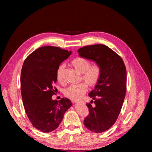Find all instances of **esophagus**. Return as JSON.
<instances>
[{"mask_svg":"<svg viewBox=\"0 0 152 152\" xmlns=\"http://www.w3.org/2000/svg\"><path fill=\"white\" fill-rule=\"evenodd\" d=\"M72 103H77L78 101H77V100H72Z\"/></svg>","mask_w":152,"mask_h":152,"instance_id":"1","label":"esophagus"}]
</instances>
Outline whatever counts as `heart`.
Masks as SVG:
<instances>
[{
    "label": "heart",
    "instance_id": "1",
    "mask_svg": "<svg viewBox=\"0 0 152 152\" xmlns=\"http://www.w3.org/2000/svg\"><path fill=\"white\" fill-rule=\"evenodd\" d=\"M72 65L75 70L81 73L80 80L85 83H80L77 85H72L64 90L65 97L76 100L84 95L87 91V86L93 87L98 84L102 73V68L100 65L95 63L91 65L88 59L84 58L79 57L73 59L71 62ZM65 69L64 65H59L56 70V77L57 81L60 84H64L63 72Z\"/></svg>",
    "mask_w": 152,
    "mask_h": 152
}]
</instances>
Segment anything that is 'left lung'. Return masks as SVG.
Wrapping results in <instances>:
<instances>
[{
  "label": "left lung",
  "mask_w": 152,
  "mask_h": 152,
  "mask_svg": "<svg viewBox=\"0 0 152 152\" xmlns=\"http://www.w3.org/2000/svg\"><path fill=\"white\" fill-rule=\"evenodd\" d=\"M78 51L80 56L92 59L102 68L99 82L89 94L94 105L86 103L89 114L84 124L91 131L103 132L113 125L121 111L127 89L126 66L118 54L103 44L86 45Z\"/></svg>",
  "instance_id": "left-lung-1"
}]
</instances>
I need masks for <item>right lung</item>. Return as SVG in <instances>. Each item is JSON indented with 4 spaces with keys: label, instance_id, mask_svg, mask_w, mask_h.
I'll use <instances>...</instances> for the list:
<instances>
[{
    "label": "right lung",
    "instance_id": "right-lung-1",
    "mask_svg": "<svg viewBox=\"0 0 152 152\" xmlns=\"http://www.w3.org/2000/svg\"><path fill=\"white\" fill-rule=\"evenodd\" d=\"M72 52L54 46H44L28 55L21 73V92L25 112L38 130L51 132L59 126L72 103L67 98L53 100L58 67Z\"/></svg>",
    "mask_w": 152,
    "mask_h": 152
}]
</instances>
